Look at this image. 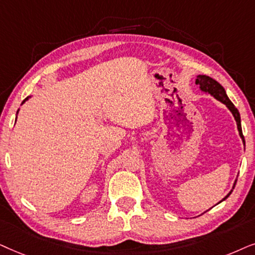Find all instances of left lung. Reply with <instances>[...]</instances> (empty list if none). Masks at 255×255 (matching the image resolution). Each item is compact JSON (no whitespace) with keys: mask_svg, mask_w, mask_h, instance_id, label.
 <instances>
[{"mask_svg":"<svg viewBox=\"0 0 255 255\" xmlns=\"http://www.w3.org/2000/svg\"><path fill=\"white\" fill-rule=\"evenodd\" d=\"M196 84L198 85L199 90H201L203 93L210 94V96L215 98V99L220 101V103H223L224 105H226V107L229 108L231 113L233 114L234 120H236V122H237V127H238L239 135H240V137H242L244 145H245V138H244L243 130H242V120H240L239 111L237 110L236 106H234V105L232 104V101L229 99V97H227V94H226L225 88H224L222 85L218 83V81L215 80V79H212L211 77L205 76V74H198V76H197V79H196ZM236 182L237 181H234V184H233L232 190H231V191L227 193V195L224 197V198L219 203H222L223 201H225L227 197L231 195V192L233 191L234 186H236Z\"/></svg>","mask_w":255,"mask_h":255,"instance_id":"8db88e82","label":"left lung"}]
</instances>
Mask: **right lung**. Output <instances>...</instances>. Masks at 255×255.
Returning a JSON list of instances; mask_svg holds the SVG:
<instances>
[{
    "label": "right lung",
    "mask_w": 255,
    "mask_h": 255,
    "mask_svg": "<svg viewBox=\"0 0 255 255\" xmlns=\"http://www.w3.org/2000/svg\"><path fill=\"white\" fill-rule=\"evenodd\" d=\"M30 98H31V96H29V97H26V98H25V99H24V100H23V103H22V104H21V105H23V104H24V103H25V101H26V100H29V99H30ZM18 111H19V110H18ZM18 111H17V114H18ZM17 114H16V119H17Z\"/></svg>",
    "instance_id": "right-lung-1"
}]
</instances>
